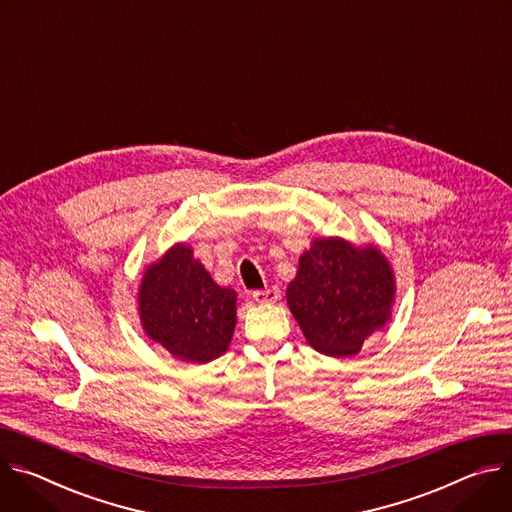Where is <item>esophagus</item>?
Wrapping results in <instances>:
<instances>
[{
    "label": "esophagus",
    "instance_id": "1",
    "mask_svg": "<svg viewBox=\"0 0 512 512\" xmlns=\"http://www.w3.org/2000/svg\"><path fill=\"white\" fill-rule=\"evenodd\" d=\"M252 299L256 303H274V301L280 299V291L276 287H268V289H262V291H254Z\"/></svg>",
    "mask_w": 512,
    "mask_h": 512
}]
</instances>
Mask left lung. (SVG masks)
I'll use <instances>...</instances> for the list:
<instances>
[{"mask_svg":"<svg viewBox=\"0 0 512 512\" xmlns=\"http://www.w3.org/2000/svg\"><path fill=\"white\" fill-rule=\"evenodd\" d=\"M287 299L307 342L325 356L344 358L358 354L364 339L388 321L394 278L376 248L315 240L299 260Z\"/></svg>","mask_w":512,"mask_h":512,"instance_id":"obj_1","label":"left lung"}]
</instances>
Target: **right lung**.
<instances>
[{
	"instance_id": "obj_1",
	"label": "right lung",
	"mask_w": 512,
	"mask_h": 512,
	"mask_svg": "<svg viewBox=\"0 0 512 512\" xmlns=\"http://www.w3.org/2000/svg\"><path fill=\"white\" fill-rule=\"evenodd\" d=\"M138 305L146 333L179 360L203 364L230 346L236 293L217 287L187 246L146 270Z\"/></svg>"
}]
</instances>
